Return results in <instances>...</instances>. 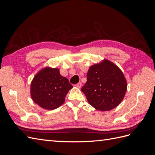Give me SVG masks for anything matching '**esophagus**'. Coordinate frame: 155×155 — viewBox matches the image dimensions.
<instances>
[{
	"label": "esophagus",
	"instance_id": "1",
	"mask_svg": "<svg viewBox=\"0 0 155 155\" xmlns=\"http://www.w3.org/2000/svg\"><path fill=\"white\" fill-rule=\"evenodd\" d=\"M81 85H82L81 83V82H79L78 83H77V84H76V87H78V88H81Z\"/></svg>",
	"mask_w": 155,
	"mask_h": 155
}]
</instances>
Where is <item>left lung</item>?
Segmentation results:
<instances>
[{"label": "left lung", "instance_id": "left-lung-1", "mask_svg": "<svg viewBox=\"0 0 155 155\" xmlns=\"http://www.w3.org/2000/svg\"><path fill=\"white\" fill-rule=\"evenodd\" d=\"M87 81L81 88L91 106L99 110H110L123 100L127 81L121 70L107 59L89 68Z\"/></svg>", "mask_w": 155, "mask_h": 155}]
</instances>
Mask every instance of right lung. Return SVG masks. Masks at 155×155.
Masks as SVG:
<instances>
[{"mask_svg": "<svg viewBox=\"0 0 155 155\" xmlns=\"http://www.w3.org/2000/svg\"><path fill=\"white\" fill-rule=\"evenodd\" d=\"M72 85L62 76L58 68H45L37 73L31 83L32 100L41 107L53 110L60 107Z\"/></svg>", "mask_w": 155, "mask_h": 155, "instance_id": "right-lung-1", "label": "right lung"}]
</instances>
